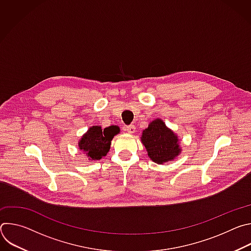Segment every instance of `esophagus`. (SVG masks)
Listing matches in <instances>:
<instances>
[{"instance_id": "esophagus-1", "label": "esophagus", "mask_w": 251, "mask_h": 251, "mask_svg": "<svg viewBox=\"0 0 251 251\" xmlns=\"http://www.w3.org/2000/svg\"><path fill=\"white\" fill-rule=\"evenodd\" d=\"M124 129H125V131H127V132L130 133V134H133V133H135V131H136V128H135L134 125H128V126H126Z\"/></svg>"}]
</instances>
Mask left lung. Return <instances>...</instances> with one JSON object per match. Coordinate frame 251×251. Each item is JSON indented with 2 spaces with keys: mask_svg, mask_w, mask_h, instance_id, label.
<instances>
[{
  "mask_svg": "<svg viewBox=\"0 0 251 251\" xmlns=\"http://www.w3.org/2000/svg\"><path fill=\"white\" fill-rule=\"evenodd\" d=\"M141 140L148 156L157 164L169 162L180 153L177 137L160 119L151 122L143 131Z\"/></svg>",
  "mask_w": 251,
  "mask_h": 251,
  "instance_id": "left-lung-1",
  "label": "left lung"
}]
</instances>
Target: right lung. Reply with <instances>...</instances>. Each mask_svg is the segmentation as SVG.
Instances as JSON below:
<instances>
[{
  "instance_id": "add662e5",
  "label": "right lung",
  "mask_w": 251,
  "mask_h": 251,
  "mask_svg": "<svg viewBox=\"0 0 251 251\" xmlns=\"http://www.w3.org/2000/svg\"><path fill=\"white\" fill-rule=\"evenodd\" d=\"M119 133V127L110 126L104 130L100 126H92L79 142V149L83 150L90 160H100L109 152L111 140Z\"/></svg>"
}]
</instances>
